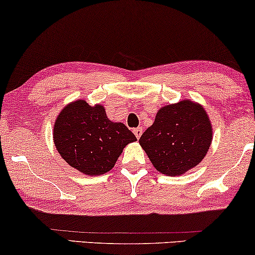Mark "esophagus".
<instances>
[{
  "label": "esophagus",
  "mask_w": 255,
  "mask_h": 255,
  "mask_svg": "<svg viewBox=\"0 0 255 255\" xmlns=\"http://www.w3.org/2000/svg\"><path fill=\"white\" fill-rule=\"evenodd\" d=\"M133 133H134L135 137H137V139H139L140 135H141V133H143V128H134V130H133Z\"/></svg>",
  "instance_id": "obj_1"
}]
</instances>
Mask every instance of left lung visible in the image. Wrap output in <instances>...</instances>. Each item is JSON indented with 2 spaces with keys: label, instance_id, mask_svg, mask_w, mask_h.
Returning a JSON list of instances; mask_svg holds the SVG:
<instances>
[{
  "label": "left lung",
  "instance_id": "1",
  "mask_svg": "<svg viewBox=\"0 0 255 255\" xmlns=\"http://www.w3.org/2000/svg\"><path fill=\"white\" fill-rule=\"evenodd\" d=\"M212 139L213 128L203 105L183 99L158 110L139 144L157 171L176 177L200 164Z\"/></svg>",
  "mask_w": 255,
  "mask_h": 255
}]
</instances>
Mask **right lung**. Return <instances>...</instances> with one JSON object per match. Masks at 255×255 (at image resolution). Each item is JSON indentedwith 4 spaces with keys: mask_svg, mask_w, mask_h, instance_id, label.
Returning <instances> with one entry per match:
<instances>
[{
    "mask_svg": "<svg viewBox=\"0 0 255 255\" xmlns=\"http://www.w3.org/2000/svg\"><path fill=\"white\" fill-rule=\"evenodd\" d=\"M55 146L67 163L85 176L107 173L124 147L137 140L123 123L111 122L102 104L76 99L59 112L52 130Z\"/></svg>",
    "mask_w": 255,
    "mask_h": 255,
    "instance_id": "obj_1",
    "label": "right lung"
}]
</instances>
